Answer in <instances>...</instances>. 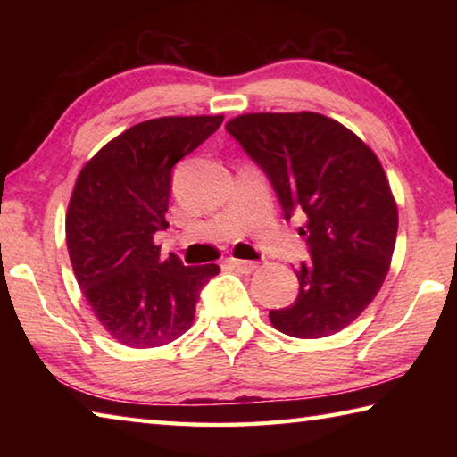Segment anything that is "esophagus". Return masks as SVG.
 <instances>
[{
  "label": "esophagus",
  "mask_w": 457,
  "mask_h": 457,
  "mask_svg": "<svg viewBox=\"0 0 457 457\" xmlns=\"http://www.w3.org/2000/svg\"><path fill=\"white\" fill-rule=\"evenodd\" d=\"M229 264L234 266L237 272H242V274H252L253 270L258 268V262H250V260H236V258H231Z\"/></svg>",
  "instance_id": "obj_1"
}]
</instances>
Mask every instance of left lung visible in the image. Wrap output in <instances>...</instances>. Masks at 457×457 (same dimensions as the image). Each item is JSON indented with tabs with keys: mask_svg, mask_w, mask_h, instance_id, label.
<instances>
[{
	"mask_svg": "<svg viewBox=\"0 0 457 457\" xmlns=\"http://www.w3.org/2000/svg\"><path fill=\"white\" fill-rule=\"evenodd\" d=\"M228 133L264 169L284 218H306L300 234L311 262L296 272L294 304L270 311L276 330L322 338L349 327L389 274L397 239V201L373 149L319 112H247Z\"/></svg>",
	"mask_w": 457,
	"mask_h": 457,
	"instance_id": "obj_1",
	"label": "left lung"
}]
</instances>
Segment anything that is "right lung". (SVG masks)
I'll list each match as a JSON object with an SVG mask.
<instances>
[{
	"label": "right lung",
	"instance_id": "1",
	"mask_svg": "<svg viewBox=\"0 0 457 457\" xmlns=\"http://www.w3.org/2000/svg\"><path fill=\"white\" fill-rule=\"evenodd\" d=\"M223 114L161 117L127 129L88 159L66 213L72 270L104 330L133 349L163 346L187 332L218 264L161 258L171 171L220 129Z\"/></svg>",
	"mask_w": 457,
	"mask_h": 457
}]
</instances>
